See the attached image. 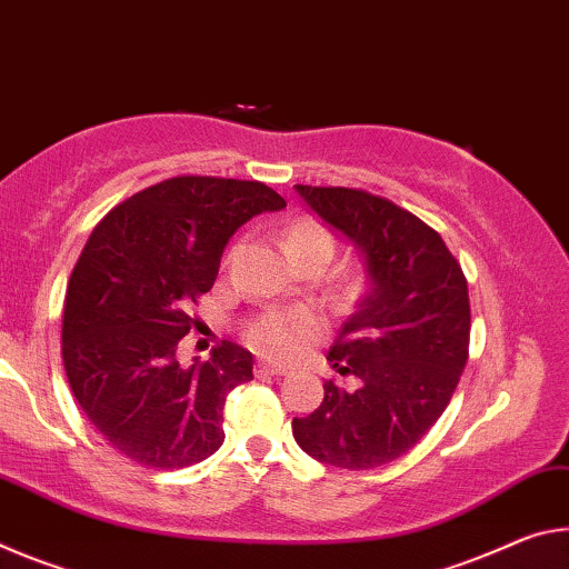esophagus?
<instances>
[{"label":"esophagus","mask_w":569,"mask_h":569,"mask_svg":"<svg viewBox=\"0 0 569 569\" xmlns=\"http://www.w3.org/2000/svg\"><path fill=\"white\" fill-rule=\"evenodd\" d=\"M257 376H284L287 368L284 366H277V362H269V360H259L254 366Z\"/></svg>","instance_id":"esophagus-1"}]
</instances>
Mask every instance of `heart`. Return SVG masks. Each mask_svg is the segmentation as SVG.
<instances>
[{"label":"heart","instance_id":"1","mask_svg":"<svg viewBox=\"0 0 569 569\" xmlns=\"http://www.w3.org/2000/svg\"><path fill=\"white\" fill-rule=\"evenodd\" d=\"M287 257L297 251H322L332 257L335 239L325 223L315 219H297L284 234ZM320 330V315L307 307H295V310H269L249 325L247 338L257 350L267 356H292L300 350L315 332Z\"/></svg>","mask_w":569,"mask_h":569}]
</instances>
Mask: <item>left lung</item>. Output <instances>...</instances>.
<instances>
[{
  "label": "left lung",
  "instance_id": "obj_1",
  "mask_svg": "<svg viewBox=\"0 0 569 569\" xmlns=\"http://www.w3.org/2000/svg\"><path fill=\"white\" fill-rule=\"evenodd\" d=\"M366 259L368 292L328 360L318 411L295 418L300 449L340 469H376L423 439L449 406L469 358L471 307L461 264L439 231L362 189L295 186Z\"/></svg>",
  "mask_w": 569,
  "mask_h": 569
}]
</instances>
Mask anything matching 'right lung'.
Returning a JSON list of instances; mask_svg holds the SVG:
<instances>
[{
    "mask_svg": "<svg viewBox=\"0 0 569 569\" xmlns=\"http://www.w3.org/2000/svg\"><path fill=\"white\" fill-rule=\"evenodd\" d=\"M284 207L262 181L173 176L92 229L64 295L62 362L82 413L130 461L183 469L219 451L223 403L251 380V352L223 340L193 366L176 352L231 234Z\"/></svg>",
    "mask_w": 569,
    "mask_h": 569,
    "instance_id": "obj_1",
    "label": "right lung"
}]
</instances>
